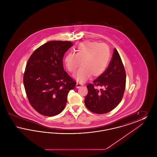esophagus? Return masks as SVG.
I'll return each instance as SVG.
<instances>
[{
  "mask_svg": "<svg viewBox=\"0 0 157 157\" xmlns=\"http://www.w3.org/2000/svg\"><path fill=\"white\" fill-rule=\"evenodd\" d=\"M82 85L81 83H79V82H77L76 84V88H80L81 86H82Z\"/></svg>",
  "mask_w": 157,
  "mask_h": 157,
  "instance_id": "34e87169",
  "label": "esophagus"
}]
</instances>
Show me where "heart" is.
<instances>
[{"label":"heart","instance_id":"1","mask_svg":"<svg viewBox=\"0 0 157 157\" xmlns=\"http://www.w3.org/2000/svg\"><path fill=\"white\" fill-rule=\"evenodd\" d=\"M111 59L109 46L98 42L86 41L78 45L75 54L69 53L65 58V64L69 72L75 73L82 67L75 76L80 82L85 81L92 75L98 77L102 75L106 70Z\"/></svg>","mask_w":157,"mask_h":157}]
</instances>
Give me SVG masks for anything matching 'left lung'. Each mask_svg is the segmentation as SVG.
I'll return each instance as SVG.
<instances>
[{"label": "left lung", "mask_w": 157, "mask_h": 157, "mask_svg": "<svg viewBox=\"0 0 157 157\" xmlns=\"http://www.w3.org/2000/svg\"><path fill=\"white\" fill-rule=\"evenodd\" d=\"M126 85V72L120 54L115 48L104 73L86 87L85 104L90 111L103 114L111 111L121 101ZM98 87L104 89L99 91Z\"/></svg>", "instance_id": "left-lung-1"}]
</instances>
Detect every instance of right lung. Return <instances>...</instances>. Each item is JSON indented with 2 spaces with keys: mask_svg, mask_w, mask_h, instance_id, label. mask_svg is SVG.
Segmentation results:
<instances>
[{
  "mask_svg": "<svg viewBox=\"0 0 157 157\" xmlns=\"http://www.w3.org/2000/svg\"><path fill=\"white\" fill-rule=\"evenodd\" d=\"M69 41L52 40L37 48L26 63L23 84L28 99L38 113L47 117L62 112L69 90L76 82L64 71L62 59L72 46Z\"/></svg>",
  "mask_w": 157,
  "mask_h": 157,
  "instance_id": "obj_1",
  "label": "right lung"
}]
</instances>
